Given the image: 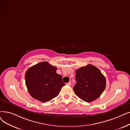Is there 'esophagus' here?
Listing matches in <instances>:
<instances>
[{
	"mask_svg": "<svg viewBox=\"0 0 130 130\" xmlns=\"http://www.w3.org/2000/svg\"><path fill=\"white\" fill-rule=\"evenodd\" d=\"M66 84H67V86H71V82H68L67 83H66Z\"/></svg>",
	"mask_w": 130,
	"mask_h": 130,
	"instance_id": "34e87169",
	"label": "esophagus"
}]
</instances>
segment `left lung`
Masks as SVG:
<instances>
[{
	"label": "left lung",
	"instance_id": "left-lung-1",
	"mask_svg": "<svg viewBox=\"0 0 130 130\" xmlns=\"http://www.w3.org/2000/svg\"><path fill=\"white\" fill-rule=\"evenodd\" d=\"M76 83L73 87L75 94L87 103L99 98L106 88V78L95 66L89 64L75 71Z\"/></svg>",
	"mask_w": 130,
	"mask_h": 130
}]
</instances>
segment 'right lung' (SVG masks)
I'll use <instances>...</instances> for the list:
<instances>
[{
    "label": "right lung",
    "mask_w": 130,
    "mask_h": 130,
    "mask_svg": "<svg viewBox=\"0 0 130 130\" xmlns=\"http://www.w3.org/2000/svg\"><path fill=\"white\" fill-rule=\"evenodd\" d=\"M57 67L43 61L32 66L25 75L28 91L34 98L46 103L57 97L65 84L56 73Z\"/></svg>",
    "instance_id": "right-lung-1"
}]
</instances>
